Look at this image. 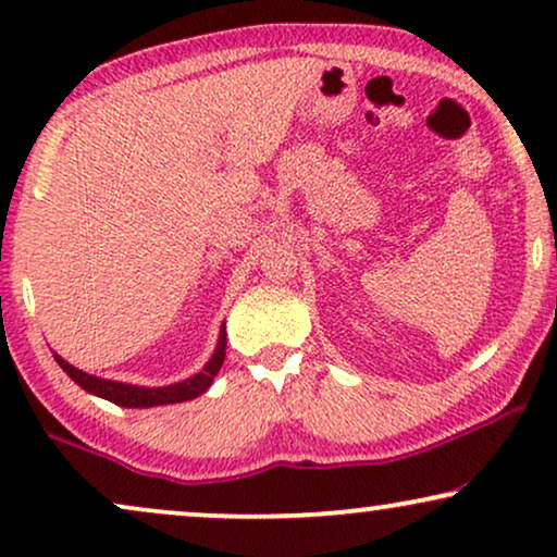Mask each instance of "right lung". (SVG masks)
<instances>
[{"instance_id": "add662e5", "label": "right lung", "mask_w": 557, "mask_h": 557, "mask_svg": "<svg viewBox=\"0 0 557 557\" xmlns=\"http://www.w3.org/2000/svg\"><path fill=\"white\" fill-rule=\"evenodd\" d=\"M55 362L67 372V377L73 380L75 385H81L83 391L90 395H98V398L116 403L121 408H157V406H170V403H185L193 400L197 395H202L212 385V377L218 375L220 368H223L225 360V324L220 326V337L215 345V352L205 368L187 380H180V383L164 385V387H144V385H132V383H119V380H106L88 375L78 368H73L71 362L63 360L58 352H52Z\"/></svg>"}]
</instances>
